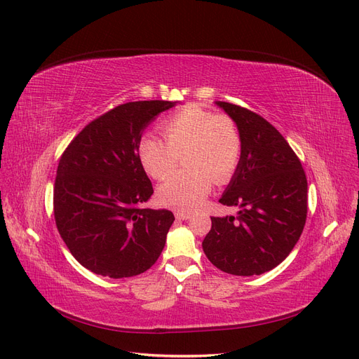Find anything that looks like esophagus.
Listing matches in <instances>:
<instances>
[{"label":"esophagus","instance_id":"34e87169","mask_svg":"<svg viewBox=\"0 0 359 359\" xmlns=\"http://www.w3.org/2000/svg\"><path fill=\"white\" fill-rule=\"evenodd\" d=\"M176 219H179V220H188V219H191V213H183V211H176Z\"/></svg>","mask_w":359,"mask_h":359}]
</instances>
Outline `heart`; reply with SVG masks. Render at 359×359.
Masks as SVG:
<instances>
[{"label":"heart","mask_w":359,"mask_h":359,"mask_svg":"<svg viewBox=\"0 0 359 359\" xmlns=\"http://www.w3.org/2000/svg\"><path fill=\"white\" fill-rule=\"evenodd\" d=\"M165 140L146 136L139 143L144 171L161 180L175 168L180 155L188 169L181 170L158 189L164 205L194 211L208 195L211 184L226 183L240 163L243 140L236 124L201 106L188 104L163 119Z\"/></svg>","instance_id":"1"}]
</instances>
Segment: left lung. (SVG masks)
<instances>
[{"label": "left lung", "mask_w": 359, "mask_h": 359, "mask_svg": "<svg viewBox=\"0 0 359 359\" xmlns=\"http://www.w3.org/2000/svg\"><path fill=\"white\" fill-rule=\"evenodd\" d=\"M240 130L243 151L223 205L238 216L211 217L203 241L220 271L251 276L278 266L294 248L308 215V180L300 159L266 119L228 102H216Z\"/></svg>", "instance_id": "8db88e82"}]
</instances>
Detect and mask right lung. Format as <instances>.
<instances>
[{"label":"right lung","mask_w":359,"mask_h":359,"mask_svg":"<svg viewBox=\"0 0 359 359\" xmlns=\"http://www.w3.org/2000/svg\"><path fill=\"white\" fill-rule=\"evenodd\" d=\"M176 104L128 102L93 119L60 156L53 191L57 231L71 255L102 276L128 278L158 260L175 216L142 208L154 194L139 158L143 130Z\"/></svg>","instance_id":"add662e5"}]
</instances>
